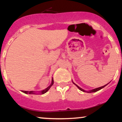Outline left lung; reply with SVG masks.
Here are the masks:
<instances>
[{
    "mask_svg": "<svg viewBox=\"0 0 122 122\" xmlns=\"http://www.w3.org/2000/svg\"><path fill=\"white\" fill-rule=\"evenodd\" d=\"M72 82L73 83V84H75V85H76V86H77L78 88V89H79V90H81V91H83V92H86V93H93V92H97V91H99V90L102 89V88H104V87H105V86H107V85H108V84H109V83H108V84H106V85H104V86H101V87H99V88H96V89H94L91 90V91H85V90L83 89L82 88H80L79 86H77V85L75 84V83H74V82H73V81H72Z\"/></svg>",
    "mask_w": 122,
    "mask_h": 122,
    "instance_id": "8db88e82",
    "label": "left lung"
}]
</instances>
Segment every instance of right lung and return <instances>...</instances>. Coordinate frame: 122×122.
Returning <instances> with one entry per match:
<instances>
[{
    "label": "right lung",
    "mask_w": 122,
    "mask_h": 122,
    "mask_svg": "<svg viewBox=\"0 0 122 122\" xmlns=\"http://www.w3.org/2000/svg\"><path fill=\"white\" fill-rule=\"evenodd\" d=\"M53 83H54V81H53V78H52V79H51V85L49 86H48L47 88H46V89L43 90V91H39L38 92V93L36 92H35V91H22L21 92L23 93H25V94H44V93H46V92H47L48 91V90H49L51 86H53Z\"/></svg>",
    "instance_id": "add662e5"
}]
</instances>
